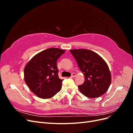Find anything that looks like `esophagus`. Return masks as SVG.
Wrapping results in <instances>:
<instances>
[{"label":"esophagus","instance_id":"esophagus-1","mask_svg":"<svg viewBox=\"0 0 133 133\" xmlns=\"http://www.w3.org/2000/svg\"><path fill=\"white\" fill-rule=\"evenodd\" d=\"M75 76H76V74L74 73H73L71 74V76H70V78H74Z\"/></svg>","mask_w":133,"mask_h":133}]
</instances>
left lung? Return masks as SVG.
<instances>
[{"mask_svg": "<svg viewBox=\"0 0 133 133\" xmlns=\"http://www.w3.org/2000/svg\"><path fill=\"white\" fill-rule=\"evenodd\" d=\"M85 82L79 85L80 91L90 98L99 97L108 90L111 84V74L107 63L95 52L87 49H72Z\"/></svg>", "mask_w": 133, "mask_h": 133, "instance_id": "obj_1", "label": "left lung"}]
</instances>
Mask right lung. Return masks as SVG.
I'll return each mask as SVG.
<instances>
[{
    "label": "right lung",
    "instance_id": "right-lung-1",
    "mask_svg": "<svg viewBox=\"0 0 133 133\" xmlns=\"http://www.w3.org/2000/svg\"><path fill=\"white\" fill-rule=\"evenodd\" d=\"M65 50L49 48L40 52L26 65L24 80L31 91L42 99L50 98L62 88L57 62Z\"/></svg>",
    "mask_w": 133,
    "mask_h": 133
}]
</instances>
